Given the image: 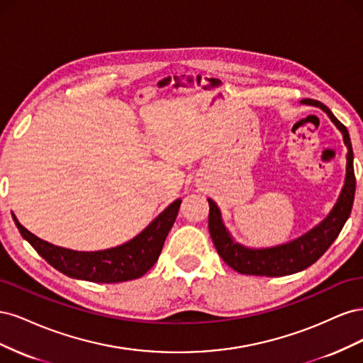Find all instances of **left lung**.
<instances>
[{
    "label": "left lung",
    "mask_w": 363,
    "mask_h": 363,
    "mask_svg": "<svg viewBox=\"0 0 363 363\" xmlns=\"http://www.w3.org/2000/svg\"><path fill=\"white\" fill-rule=\"evenodd\" d=\"M307 106H316L332 119V123L339 128L344 138V144L348 148L347 152V174L344 188L340 191L339 199L332 208V212L327 215L325 219L313 227L303 236L296 238L291 242L281 244L271 248H248L235 242L232 235L225 228L221 212L216 203L211 199L208 201V232H211L212 240L218 255L227 263L230 268L240 274H248V276H265V277H281L295 274L306 269L320 259L328 250L337 235L342 230L344 224L351 213V207L354 201L356 192V177L353 168V148H351V140L347 127L330 112V108L320 101L306 100L301 101Z\"/></svg>",
    "instance_id": "left-lung-1"
}]
</instances>
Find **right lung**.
Instances as JSON below:
<instances>
[{"label": "right lung", "mask_w": 363, "mask_h": 363, "mask_svg": "<svg viewBox=\"0 0 363 363\" xmlns=\"http://www.w3.org/2000/svg\"><path fill=\"white\" fill-rule=\"evenodd\" d=\"M182 200H175L147 228L128 242L101 251H74L52 245L13 221L27 242L45 259L52 268L72 279L94 283H119L135 280L157 262L169 230L177 218Z\"/></svg>", "instance_id": "right-lung-1"}]
</instances>
